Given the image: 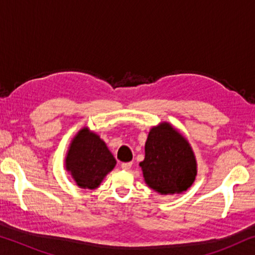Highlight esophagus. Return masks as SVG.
I'll use <instances>...</instances> for the list:
<instances>
[{"label":"esophagus","instance_id":"esophagus-1","mask_svg":"<svg viewBox=\"0 0 255 255\" xmlns=\"http://www.w3.org/2000/svg\"><path fill=\"white\" fill-rule=\"evenodd\" d=\"M132 165L131 162H126V163H122V169L125 171H128L130 170V167Z\"/></svg>","mask_w":255,"mask_h":255}]
</instances>
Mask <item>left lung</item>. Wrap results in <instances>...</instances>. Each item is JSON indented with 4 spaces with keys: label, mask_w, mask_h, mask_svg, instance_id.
I'll return each instance as SVG.
<instances>
[{
    "label": "left lung",
    "mask_w": 255,
    "mask_h": 255,
    "mask_svg": "<svg viewBox=\"0 0 255 255\" xmlns=\"http://www.w3.org/2000/svg\"><path fill=\"white\" fill-rule=\"evenodd\" d=\"M139 166L148 187L162 195L185 191L197 174L196 158L187 139L166 123L150 129Z\"/></svg>",
    "instance_id": "8db88e82"
}]
</instances>
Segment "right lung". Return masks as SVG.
Segmentation results:
<instances>
[{"label":"right lung","mask_w":255,"mask_h":255,"mask_svg":"<svg viewBox=\"0 0 255 255\" xmlns=\"http://www.w3.org/2000/svg\"><path fill=\"white\" fill-rule=\"evenodd\" d=\"M116 165L107 145L88 128L82 129L73 139L66 157V169L81 188L96 189Z\"/></svg>","instance_id":"right-lung-1"}]
</instances>
